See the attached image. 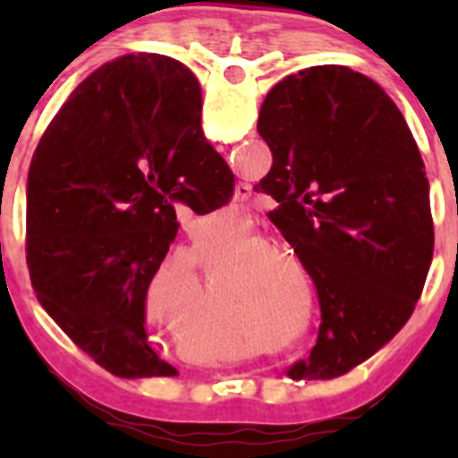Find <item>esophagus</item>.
I'll return each mask as SVG.
<instances>
[{
	"label": "esophagus",
	"instance_id": "1",
	"mask_svg": "<svg viewBox=\"0 0 458 458\" xmlns=\"http://www.w3.org/2000/svg\"><path fill=\"white\" fill-rule=\"evenodd\" d=\"M241 188H242V190H250L248 185H241ZM236 197H238V199H245V194H242L241 190H238V192H236Z\"/></svg>",
	"mask_w": 458,
	"mask_h": 458
}]
</instances>
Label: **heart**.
Listing matches in <instances>:
<instances>
[{"mask_svg": "<svg viewBox=\"0 0 458 458\" xmlns=\"http://www.w3.org/2000/svg\"><path fill=\"white\" fill-rule=\"evenodd\" d=\"M192 289H194V298L199 301L201 295H204V289H201V284H199V282H197V279H194V282H192Z\"/></svg>", "mask_w": 458, "mask_h": 458, "instance_id": "obj_1", "label": "heart"}]
</instances>
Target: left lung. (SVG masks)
<instances>
[{"instance_id": "8db88e82", "label": "left lung", "mask_w": 458, "mask_h": 458, "mask_svg": "<svg viewBox=\"0 0 458 458\" xmlns=\"http://www.w3.org/2000/svg\"><path fill=\"white\" fill-rule=\"evenodd\" d=\"M273 167L259 190L311 275L317 346L295 380L349 374L411 318L434 259L422 156L380 84L349 66H311L275 84L257 123Z\"/></svg>"}]
</instances>
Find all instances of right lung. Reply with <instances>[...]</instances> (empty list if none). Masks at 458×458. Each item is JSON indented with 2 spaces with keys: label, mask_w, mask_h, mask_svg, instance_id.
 <instances>
[{
  "label": "right lung",
  "mask_w": 458,
  "mask_h": 458,
  "mask_svg": "<svg viewBox=\"0 0 458 458\" xmlns=\"http://www.w3.org/2000/svg\"><path fill=\"white\" fill-rule=\"evenodd\" d=\"M233 174L201 135V89L165 55H123L68 96L27 176V266L43 310L107 371L172 376L147 344L144 301L176 208L232 199Z\"/></svg>",
  "instance_id": "add662e5"
}]
</instances>
